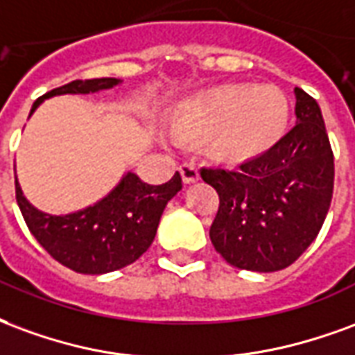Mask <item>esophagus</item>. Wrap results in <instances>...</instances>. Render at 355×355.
Instances as JSON below:
<instances>
[{
	"label": "esophagus",
	"mask_w": 355,
	"mask_h": 355,
	"mask_svg": "<svg viewBox=\"0 0 355 355\" xmlns=\"http://www.w3.org/2000/svg\"><path fill=\"white\" fill-rule=\"evenodd\" d=\"M181 178H183V183H195L198 180V170L193 162H183L180 166Z\"/></svg>",
	"instance_id": "obj_1"
}]
</instances>
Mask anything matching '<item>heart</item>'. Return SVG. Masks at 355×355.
<instances>
[{"label":"heart","mask_w":355,"mask_h":355,"mask_svg":"<svg viewBox=\"0 0 355 355\" xmlns=\"http://www.w3.org/2000/svg\"><path fill=\"white\" fill-rule=\"evenodd\" d=\"M289 123V100L276 87L225 85L189 98L175 110L180 138H208L223 159H252L272 147Z\"/></svg>","instance_id":"b5f03b06"}]
</instances>
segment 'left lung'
I'll return each instance as SVG.
<instances>
[{
	"label": "left lung",
	"mask_w": 355,
	"mask_h": 355,
	"mask_svg": "<svg viewBox=\"0 0 355 355\" xmlns=\"http://www.w3.org/2000/svg\"><path fill=\"white\" fill-rule=\"evenodd\" d=\"M297 124L270 149L236 168H200L219 208L209 240L229 265L274 272L293 265L329 211L335 162L322 111L295 89Z\"/></svg>",
	"instance_id": "obj_1"
}]
</instances>
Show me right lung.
<instances>
[{"label":"right lung","instance_id":"right-lung-1","mask_svg":"<svg viewBox=\"0 0 355 355\" xmlns=\"http://www.w3.org/2000/svg\"><path fill=\"white\" fill-rule=\"evenodd\" d=\"M117 83L119 79L113 77L77 79L37 98L30 115L51 96L89 94L111 89ZM180 189V172L162 185L144 183L138 175L128 172L117 187L94 206L69 216H49L26 200L15 178L18 208L30 232L53 259L81 274L113 272L139 259L157 234L168 200Z\"/></svg>","mask_w":355,"mask_h":355}]
</instances>
